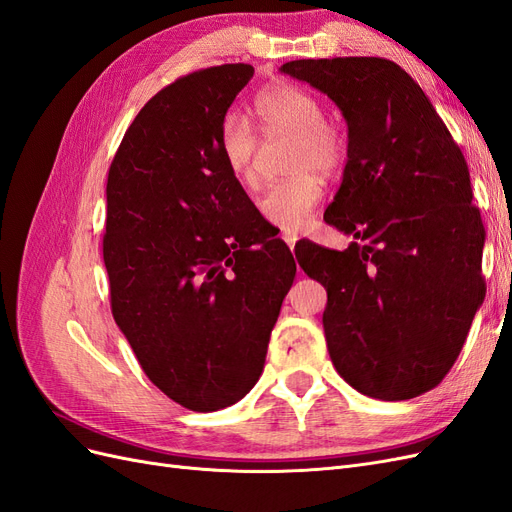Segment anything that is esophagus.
<instances>
[{
  "label": "esophagus",
  "mask_w": 512,
  "mask_h": 512,
  "mask_svg": "<svg viewBox=\"0 0 512 512\" xmlns=\"http://www.w3.org/2000/svg\"><path fill=\"white\" fill-rule=\"evenodd\" d=\"M282 239L288 243V247H290V250H294V243H297L299 241V235H297V232H284V235H282Z\"/></svg>",
  "instance_id": "1"
}]
</instances>
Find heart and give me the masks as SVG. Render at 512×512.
<instances>
[{
  "mask_svg": "<svg viewBox=\"0 0 512 512\" xmlns=\"http://www.w3.org/2000/svg\"><path fill=\"white\" fill-rule=\"evenodd\" d=\"M260 130L271 147L290 145L286 170L290 177L277 181L260 196L258 211L271 226L301 232L312 220L324 196L322 173H335L344 164L346 143L333 123L322 119V104L309 91L294 85H275L256 102ZM265 143L239 111H228L220 126V149L235 177L245 188L260 179Z\"/></svg>",
  "mask_w": 512,
  "mask_h": 512,
  "instance_id": "b5f03b06",
  "label": "heart"
}]
</instances>
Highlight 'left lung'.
Instances as JSON below:
<instances>
[{
	"instance_id": "8db88e82",
	"label": "left lung",
	"mask_w": 512,
	"mask_h": 512,
	"mask_svg": "<svg viewBox=\"0 0 512 512\" xmlns=\"http://www.w3.org/2000/svg\"><path fill=\"white\" fill-rule=\"evenodd\" d=\"M280 70L327 94L348 123V162L324 222L356 241L344 252L307 243L297 256L327 288L331 361L367 397L423 395L457 361L485 299V228L466 158L395 61L297 59Z\"/></svg>"
}]
</instances>
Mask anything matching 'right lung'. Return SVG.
I'll return each mask as SVG.
<instances>
[{
    "mask_svg": "<svg viewBox=\"0 0 512 512\" xmlns=\"http://www.w3.org/2000/svg\"><path fill=\"white\" fill-rule=\"evenodd\" d=\"M250 64L181 76L136 115L106 183L111 309L147 378L179 406L215 412L258 382L297 265L267 239L220 149Z\"/></svg>",
    "mask_w": 512,
    "mask_h": 512,
    "instance_id": "obj_1",
    "label": "right lung"
}]
</instances>
